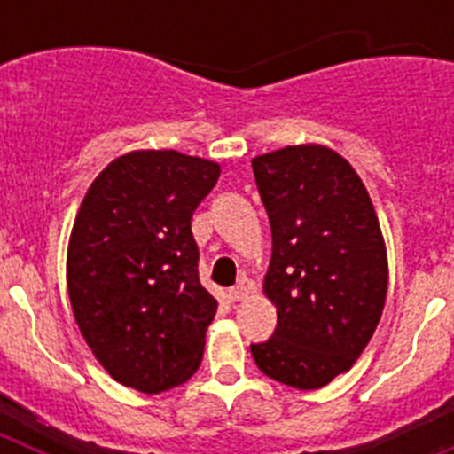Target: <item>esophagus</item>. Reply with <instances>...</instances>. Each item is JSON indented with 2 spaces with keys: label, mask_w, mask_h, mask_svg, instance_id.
I'll return each instance as SVG.
<instances>
[{
  "label": "esophagus",
  "mask_w": 454,
  "mask_h": 454,
  "mask_svg": "<svg viewBox=\"0 0 454 454\" xmlns=\"http://www.w3.org/2000/svg\"><path fill=\"white\" fill-rule=\"evenodd\" d=\"M247 293H250V284L243 279V282H239L236 286L230 288V293H227V298H230V302H240V300L247 298Z\"/></svg>",
  "instance_id": "obj_1"
}]
</instances>
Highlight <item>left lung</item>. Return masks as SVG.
Segmentation results:
<instances>
[{"mask_svg": "<svg viewBox=\"0 0 454 454\" xmlns=\"http://www.w3.org/2000/svg\"><path fill=\"white\" fill-rule=\"evenodd\" d=\"M272 231L263 291L277 327L250 350L263 375L320 388L368 346L387 300L384 239L366 186L323 145H288L252 161Z\"/></svg>", "mask_w": 454, "mask_h": 454, "instance_id": "obj_1", "label": "left lung"}]
</instances>
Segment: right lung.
Here are the masks:
<instances>
[{
    "label": "right lung",
    "instance_id": "add662e5",
    "mask_svg": "<svg viewBox=\"0 0 454 454\" xmlns=\"http://www.w3.org/2000/svg\"><path fill=\"white\" fill-rule=\"evenodd\" d=\"M220 166L175 150L108 163L88 188L67 247L79 330L108 375L143 393L200 368L218 302L202 286L191 218Z\"/></svg>",
    "mask_w": 454,
    "mask_h": 454
}]
</instances>
